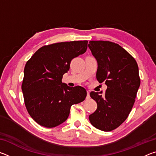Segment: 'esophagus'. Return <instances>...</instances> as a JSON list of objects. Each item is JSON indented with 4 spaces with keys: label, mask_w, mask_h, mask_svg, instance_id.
I'll use <instances>...</instances> for the list:
<instances>
[{
    "label": "esophagus",
    "mask_w": 156,
    "mask_h": 156,
    "mask_svg": "<svg viewBox=\"0 0 156 156\" xmlns=\"http://www.w3.org/2000/svg\"><path fill=\"white\" fill-rule=\"evenodd\" d=\"M89 94H90V92H89V91H87V99H89L90 98V95H89Z\"/></svg>",
    "instance_id": "esophagus-1"
}]
</instances>
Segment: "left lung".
<instances>
[{
    "label": "left lung",
    "instance_id": "8db88e82",
    "mask_svg": "<svg viewBox=\"0 0 156 156\" xmlns=\"http://www.w3.org/2000/svg\"><path fill=\"white\" fill-rule=\"evenodd\" d=\"M88 46L98 62L97 80L100 83L105 82L107 86L104 96L90 93L98 107L89 119L96 129L111 131L125 122L133 106L140 84L138 66L118 44L91 41Z\"/></svg>",
    "mask_w": 156,
    "mask_h": 156
}]
</instances>
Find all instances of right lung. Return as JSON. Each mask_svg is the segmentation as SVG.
<instances>
[{
  "label": "right lung",
  "instance_id": "1",
  "mask_svg": "<svg viewBox=\"0 0 156 156\" xmlns=\"http://www.w3.org/2000/svg\"><path fill=\"white\" fill-rule=\"evenodd\" d=\"M87 41L62 42L41 47L26 63L22 91L25 107L34 121L52 128L67 119L70 108L83 102L86 89L62 83L72 60L84 54Z\"/></svg>",
  "mask_w": 156,
  "mask_h": 156
}]
</instances>
